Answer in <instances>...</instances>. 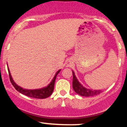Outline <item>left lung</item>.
I'll return each instance as SVG.
<instances>
[{
	"mask_svg": "<svg viewBox=\"0 0 127 127\" xmlns=\"http://www.w3.org/2000/svg\"><path fill=\"white\" fill-rule=\"evenodd\" d=\"M73 73V88L77 94L81 96H84V97H91V96L97 95L101 93L102 90H93L91 89H88L84 87L82 84H81L76 77L75 72L72 70Z\"/></svg>",
	"mask_w": 127,
	"mask_h": 127,
	"instance_id": "left-lung-1",
	"label": "left lung"
}]
</instances>
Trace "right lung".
Masks as SVG:
<instances>
[{
  "mask_svg": "<svg viewBox=\"0 0 127 127\" xmlns=\"http://www.w3.org/2000/svg\"><path fill=\"white\" fill-rule=\"evenodd\" d=\"M8 70L11 82L12 83V85L14 86V88H15L17 91L20 92L21 94H24V95L28 96V97H32V98L39 99L48 98V97L51 95L52 92L54 91V88L55 79H56L57 76L58 74L59 73V72L61 71V69H60L59 70H58L57 72H56V73H55L54 77L52 79V81H51V82L49 83L46 87H43V88L39 89H34V90H27V89L23 88H22V87H20V86H18L15 82H14L8 67Z\"/></svg>",
  "mask_w": 127,
  "mask_h": 127,
  "instance_id": "1",
  "label": "right lung"
}]
</instances>
